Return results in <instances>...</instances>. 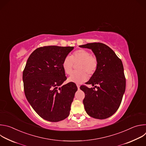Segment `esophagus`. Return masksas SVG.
<instances>
[{
    "label": "esophagus",
    "mask_w": 146,
    "mask_h": 146,
    "mask_svg": "<svg viewBox=\"0 0 146 146\" xmlns=\"http://www.w3.org/2000/svg\"><path fill=\"white\" fill-rule=\"evenodd\" d=\"M77 87L78 90H80V85L79 84H77Z\"/></svg>",
    "instance_id": "esophagus-1"
}]
</instances>
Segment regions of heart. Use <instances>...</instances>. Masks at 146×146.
<instances>
[{
	"mask_svg": "<svg viewBox=\"0 0 146 146\" xmlns=\"http://www.w3.org/2000/svg\"><path fill=\"white\" fill-rule=\"evenodd\" d=\"M76 70L68 78V81L75 83H81L88 79V74L92 75L98 66V59L96 55L91 54L90 52L80 49L74 52L70 56H66L62 66L66 74H70L73 71L74 64H77Z\"/></svg>",
	"mask_w": 146,
	"mask_h": 146,
	"instance_id": "obj_1",
	"label": "heart"
}]
</instances>
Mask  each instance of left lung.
<instances>
[{"label":"left lung","mask_w":146,"mask_h":146,"mask_svg":"<svg viewBox=\"0 0 146 146\" xmlns=\"http://www.w3.org/2000/svg\"><path fill=\"white\" fill-rule=\"evenodd\" d=\"M91 49L98 59V66L86 84L95 88L81 86L85 93L83 100L85 110L91 117L106 119L118 109L125 91L126 79L121 60L108 46L102 43H92L80 46Z\"/></svg>","instance_id":"obj_1"}]
</instances>
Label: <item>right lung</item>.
<instances>
[{
  "label": "right lung",
  "instance_id": "add662e5",
  "mask_svg": "<svg viewBox=\"0 0 146 146\" xmlns=\"http://www.w3.org/2000/svg\"><path fill=\"white\" fill-rule=\"evenodd\" d=\"M73 47L44 46L36 49L28 58L23 71L25 96L42 118L58 122L67 118L77 87L67 79L62 64Z\"/></svg>",
  "mask_w": 146,
  "mask_h": 146
}]
</instances>
